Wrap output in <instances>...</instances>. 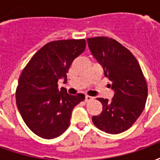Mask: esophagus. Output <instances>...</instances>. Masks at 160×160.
Segmentation results:
<instances>
[{"instance_id": "obj_1", "label": "esophagus", "mask_w": 160, "mask_h": 160, "mask_svg": "<svg viewBox=\"0 0 160 160\" xmlns=\"http://www.w3.org/2000/svg\"><path fill=\"white\" fill-rule=\"evenodd\" d=\"M93 99V98L91 97V96H88V95H86V97H85V101L86 102H89V101L92 100Z\"/></svg>"}]
</instances>
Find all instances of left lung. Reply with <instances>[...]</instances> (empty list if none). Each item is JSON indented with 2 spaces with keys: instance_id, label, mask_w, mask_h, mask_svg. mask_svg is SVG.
Segmentation results:
<instances>
[{
  "instance_id": "1",
  "label": "left lung",
  "mask_w": 160,
  "mask_h": 160,
  "mask_svg": "<svg viewBox=\"0 0 160 160\" xmlns=\"http://www.w3.org/2000/svg\"><path fill=\"white\" fill-rule=\"evenodd\" d=\"M91 52L103 67L115 91L111 102L98 98L103 105L100 114L92 122L108 134L124 132L136 122L144 110L148 98V84L134 55L117 40L107 37L87 38Z\"/></svg>"
}]
</instances>
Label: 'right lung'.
<instances>
[{
    "instance_id": "obj_1",
    "label": "right lung",
    "mask_w": 160,
    "mask_h": 160,
    "mask_svg": "<svg viewBox=\"0 0 160 160\" xmlns=\"http://www.w3.org/2000/svg\"><path fill=\"white\" fill-rule=\"evenodd\" d=\"M85 39L52 41L32 57L19 78L16 104L25 123L43 139H54L69 127L73 109L85 95L58 89V80L67 79L73 60L86 49Z\"/></svg>"
}]
</instances>
